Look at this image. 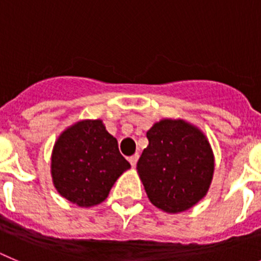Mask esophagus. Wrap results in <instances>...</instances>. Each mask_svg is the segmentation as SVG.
Here are the masks:
<instances>
[{
    "mask_svg": "<svg viewBox=\"0 0 261 261\" xmlns=\"http://www.w3.org/2000/svg\"><path fill=\"white\" fill-rule=\"evenodd\" d=\"M138 159H139V154H138V153L134 154V156H131L130 159H128V161H130L131 166H135L136 165V163H138Z\"/></svg>",
    "mask_w": 261,
    "mask_h": 261,
    "instance_id": "esophagus-1",
    "label": "esophagus"
}]
</instances>
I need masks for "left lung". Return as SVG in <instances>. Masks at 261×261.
I'll use <instances>...</instances> for the list:
<instances>
[{
  "instance_id": "obj_1",
  "label": "left lung",
  "mask_w": 261,
  "mask_h": 261,
  "mask_svg": "<svg viewBox=\"0 0 261 261\" xmlns=\"http://www.w3.org/2000/svg\"><path fill=\"white\" fill-rule=\"evenodd\" d=\"M147 138L136 169L148 199L164 212L190 210L206 195L215 171L206 136L183 119H161Z\"/></svg>"
}]
</instances>
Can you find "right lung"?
I'll return each mask as SVG.
<instances>
[{"label": "right lung", "mask_w": 261, "mask_h": 261, "mask_svg": "<svg viewBox=\"0 0 261 261\" xmlns=\"http://www.w3.org/2000/svg\"><path fill=\"white\" fill-rule=\"evenodd\" d=\"M127 169L130 164L101 119H84L67 127L51 152L56 190L62 198L86 208L102 203Z\"/></svg>", "instance_id": "right-lung-1"}]
</instances>
